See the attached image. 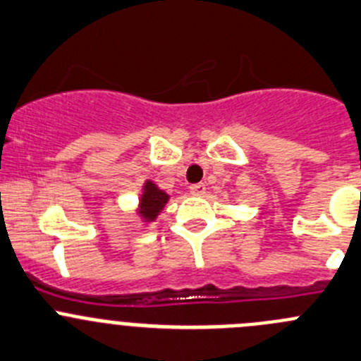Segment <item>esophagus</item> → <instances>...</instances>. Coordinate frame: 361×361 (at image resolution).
<instances>
[{
    "instance_id": "obj_1",
    "label": "esophagus",
    "mask_w": 361,
    "mask_h": 361,
    "mask_svg": "<svg viewBox=\"0 0 361 361\" xmlns=\"http://www.w3.org/2000/svg\"><path fill=\"white\" fill-rule=\"evenodd\" d=\"M190 191H191V195H197V197H200V195L205 193V184H204V183L191 184Z\"/></svg>"
}]
</instances>
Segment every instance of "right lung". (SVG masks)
<instances>
[{
  "label": "right lung",
  "instance_id": "obj_1",
  "mask_svg": "<svg viewBox=\"0 0 361 361\" xmlns=\"http://www.w3.org/2000/svg\"><path fill=\"white\" fill-rule=\"evenodd\" d=\"M168 202V195L161 191L154 183H147L143 188L142 202H140V214L145 219H154Z\"/></svg>",
  "mask_w": 361,
  "mask_h": 361
}]
</instances>
